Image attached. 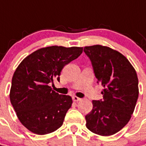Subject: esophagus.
Here are the masks:
<instances>
[{
  "label": "esophagus",
  "mask_w": 146,
  "mask_h": 146,
  "mask_svg": "<svg viewBox=\"0 0 146 146\" xmlns=\"http://www.w3.org/2000/svg\"><path fill=\"white\" fill-rule=\"evenodd\" d=\"M73 102H79L81 100V98H78V97H76V96H73Z\"/></svg>",
  "instance_id": "34e87169"
}]
</instances>
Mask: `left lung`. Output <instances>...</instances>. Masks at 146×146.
<instances>
[{
    "label": "left lung",
    "instance_id": "8db88e82",
    "mask_svg": "<svg viewBox=\"0 0 146 146\" xmlns=\"http://www.w3.org/2000/svg\"><path fill=\"white\" fill-rule=\"evenodd\" d=\"M84 53L92 62L97 83L103 86L102 100H93V109L86 115L91 131L110 136L128 123L138 98V80L128 59L119 51L102 45L88 46Z\"/></svg>",
    "mask_w": 146,
    "mask_h": 146
}]
</instances>
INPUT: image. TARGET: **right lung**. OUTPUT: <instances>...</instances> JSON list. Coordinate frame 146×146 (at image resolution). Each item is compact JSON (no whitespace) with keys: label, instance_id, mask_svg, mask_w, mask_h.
<instances>
[{"label":"right lung","instance_id":"add662e5","mask_svg":"<svg viewBox=\"0 0 146 146\" xmlns=\"http://www.w3.org/2000/svg\"><path fill=\"white\" fill-rule=\"evenodd\" d=\"M83 48L51 46L22 61L11 80L10 101L22 124L36 135H47L63 123L73 101L51 90L63 67L79 57Z\"/></svg>","mask_w":146,"mask_h":146}]
</instances>
